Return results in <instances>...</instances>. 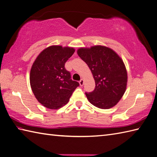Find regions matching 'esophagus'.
<instances>
[{
	"mask_svg": "<svg viewBox=\"0 0 157 157\" xmlns=\"http://www.w3.org/2000/svg\"><path fill=\"white\" fill-rule=\"evenodd\" d=\"M79 85H80L81 86H82L83 85H84V79H82L79 82Z\"/></svg>",
	"mask_w": 157,
	"mask_h": 157,
	"instance_id": "esophagus-1",
	"label": "esophagus"
}]
</instances>
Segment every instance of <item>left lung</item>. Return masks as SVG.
Returning a JSON list of instances; mask_svg holds the SVG:
<instances>
[{
    "label": "left lung",
    "instance_id": "obj_1",
    "mask_svg": "<svg viewBox=\"0 0 157 157\" xmlns=\"http://www.w3.org/2000/svg\"><path fill=\"white\" fill-rule=\"evenodd\" d=\"M77 52L90 69L95 80L94 90L86 92L89 102L102 109L116 105L124 94L128 82L123 60L111 48L103 46L80 48Z\"/></svg>",
    "mask_w": 157,
    "mask_h": 157
}]
</instances>
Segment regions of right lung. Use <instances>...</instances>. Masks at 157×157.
Instances as JSON below:
<instances>
[{
	"instance_id": "obj_1",
	"label": "right lung",
	"mask_w": 157,
	"mask_h": 157,
	"mask_svg": "<svg viewBox=\"0 0 157 157\" xmlns=\"http://www.w3.org/2000/svg\"><path fill=\"white\" fill-rule=\"evenodd\" d=\"M74 52L73 48L51 46L43 50L33 63L30 86L36 99L45 107L61 108L79 86L65 68V63Z\"/></svg>"
}]
</instances>
